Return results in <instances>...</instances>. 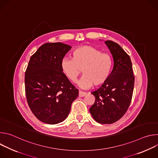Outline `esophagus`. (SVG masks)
Segmentation results:
<instances>
[{"label":"esophagus","instance_id":"1","mask_svg":"<svg viewBox=\"0 0 158 158\" xmlns=\"http://www.w3.org/2000/svg\"><path fill=\"white\" fill-rule=\"evenodd\" d=\"M86 94H87L86 93H84V92H82V91H79V97H80V98L84 97V96H85Z\"/></svg>","mask_w":158,"mask_h":158}]
</instances>
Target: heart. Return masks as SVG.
I'll list each match as a JSON object with an SVG mask.
<instances>
[{"label": "heart", "instance_id": "1", "mask_svg": "<svg viewBox=\"0 0 158 158\" xmlns=\"http://www.w3.org/2000/svg\"><path fill=\"white\" fill-rule=\"evenodd\" d=\"M112 67V59L109 54L87 45L74 49L73 59L64 58L61 62L62 73L73 82L77 81L82 70L84 76L77 83L82 89L104 84L110 76Z\"/></svg>", "mask_w": 158, "mask_h": 158}]
</instances>
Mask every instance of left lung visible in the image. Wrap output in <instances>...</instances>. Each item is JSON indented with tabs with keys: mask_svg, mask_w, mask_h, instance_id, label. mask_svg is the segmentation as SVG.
<instances>
[{
	"mask_svg": "<svg viewBox=\"0 0 158 158\" xmlns=\"http://www.w3.org/2000/svg\"><path fill=\"white\" fill-rule=\"evenodd\" d=\"M105 44L113 57V69L107 81L92 93L96 101L89 112L96 122L110 124L126 112L132 96L134 76L129 55L113 41L106 40Z\"/></svg>",
	"mask_w": 158,
	"mask_h": 158,
	"instance_id": "8db88e82",
	"label": "left lung"
}]
</instances>
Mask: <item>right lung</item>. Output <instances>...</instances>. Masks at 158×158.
Instances as JSON below:
<instances>
[{
	"mask_svg": "<svg viewBox=\"0 0 158 158\" xmlns=\"http://www.w3.org/2000/svg\"><path fill=\"white\" fill-rule=\"evenodd\" d=\"M71 48L61 42L46 43L30 58L25 73L27 101L33 114L44 123L64 121L78 96V89L61 69V62Z\"/></svg>",
	"mask_w": 158,
	"mask_h": 158,
	"instance_id": "obj_1",
	"label": "right lung"
}]
</instances>
